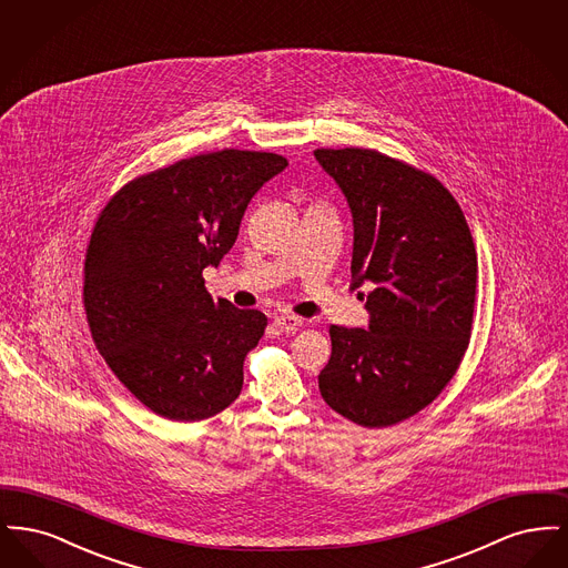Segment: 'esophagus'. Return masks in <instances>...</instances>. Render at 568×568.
Returning <instances> with one entry per match:
<instances>
[{
	"mask_svg": "<svg viewBox=\"0 0 568 568\" xmlns=\"http://www.w3.org/2000/svg\"><path fill=\"white\" fill-rule=\"evenodd\" d=\"M274 325L281 329V332H296L302 327V320L296 317V315H276L274 317Z\"/></svg>",
	"mask_w": 568,
	"mask_h": 568,
	"instance_id": "34e87169",
	"label": "esophagus"
}]
</instances>
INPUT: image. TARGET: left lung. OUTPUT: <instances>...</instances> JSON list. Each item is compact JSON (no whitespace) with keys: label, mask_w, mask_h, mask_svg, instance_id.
Wrapping results in <instances>:
<instances>
[{"label":"left lung","mask_w":568,"mask_h":568,"mask_svg":"<svg viewBox=\"0 0 568 568\" xmlns=\"http://www.w3.org/2000/svg\"><path fill=\"white\" fill-rule=\"evenodd\" d=\"M353 216L352 290L368 329L332 325L325 403L364 428L430 405L468 347L477 251L454 195L433 174L371 149H317Z\"/></svg>","instance_id":"1"}]
</instances>
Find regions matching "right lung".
<instances>
[{
	"instance_id": "add662e5",
	"label": "right lung",
	"mask_w": 568,
	"mask_h": 568,
	"mask_svg": "<svg viewBox=\"0 0 568 568\" xmlns=\"http://www.w3.org/2000/svg\"><path fill=\"white\" fill-rule=\"evenodd\" d=\"M287 168L225 149L130 181L98 216L84 311L110 371L153 413L200 422L232 405L266 315L213 300L202 272L234 246L251 197Z\"/></svg>"
}]
</instances>
